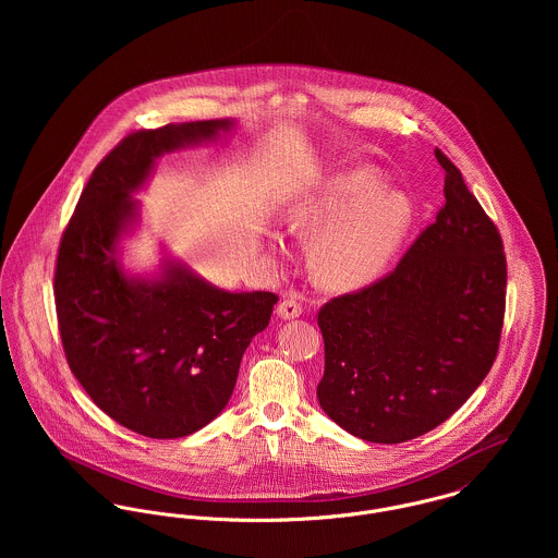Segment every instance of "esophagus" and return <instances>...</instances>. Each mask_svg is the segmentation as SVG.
<instances>
[{"label":"esophagus","instance_id":"esophagus-1","mask_svg":"<svg viewBox=\"0 0 558 558\" xmlns=\"http://www.w3.org/2000/svg\"><path fill=\"white\" fill-rule=\"evenodd\" d=\"M303 314V307L299 301L294 299H283L279 305H277V316L281 319H294L299 318Z\"/></svg>","mask_w":558,"mask_h":558}]
</instances>
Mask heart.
<instances>
[{
    "label": "heart",
    "mask_w": 558,
    "mask_h": 558,
    "mask_svg": "<svg viewBox=\"0 0 558 558\" xmlns=\"http://www.w3.org/2000/svg\"><path fill=\"white\" fill-rule=\"evenodd\" d=\"M376 167H354L322 180L288 210V230L314 240L310 268L328 290H359L391 264L412 228L414 210L399 191H383ZM268 246L281 251L277 234Z\"/></svg>",
    "instance_id": "heart-1"
}]
</instances>
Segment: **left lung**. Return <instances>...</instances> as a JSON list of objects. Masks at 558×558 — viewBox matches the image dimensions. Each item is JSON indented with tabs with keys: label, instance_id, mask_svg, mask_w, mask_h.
I'll list each match as a JSON object with an SVG mask.
<instances>
[{
	"label": "left lung",
	"instance_id": "obj_1",
	"mask_svg": "<svg viewBox=\"0 0 558 558\" xmlns=\"http://www.w3.org/2000/svg\"><path fill=\"white\" fill-rule=\"evenodd\" d=\"M445 169V208L383 281L332 299L322 410L356 438L396 445L427 434L475 393L498 352L507 262L496 226L460 169Z\"/></svg>",
	"mask_w": 558,
	"mask_h": 558
}]
</instances>
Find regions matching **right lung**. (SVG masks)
<instances>
[{
  "label": "right lung",
  "instance_id": "right-lung-1",
  "mask_svg": "<svg viewBox=\"0 0 558 558\" xmlns=\"http://www.w3.org/2000/svg\"><path fill=\"white\" fill-rule=\"evenodd\" d=\"M234 118L129 135L94 169L62 236L56 310L64 352L92 401L148 438H182L217 418L234 393L251 339L277 296L223 290L160 242L155 270L131 272L122 248L142 223L135 199L162 155L213 146Z\"/></svg>",
  "mask_w": 558,
  "mask_h": 558
}]
</instances>
